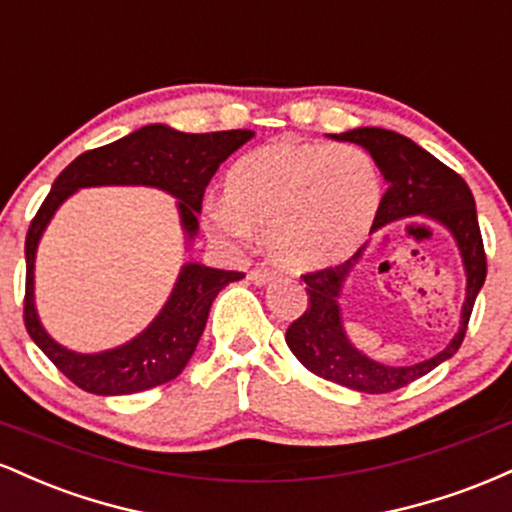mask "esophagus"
<instances>
[{
	"mask_svg": "<svg viewBox=\"0 0 512 512\" xmlns=\"http://www.w3.org/2000/svg\"><path fill=\"white\" fill-rule=\"evenodd\" d=\"M276 276V272L272 267H255V269H250V274H248V279L252 281V284H267V281H272Z\"/></svg>",
	"mask_w": 512,
	"mask_h": 512,
	"instance_id": "obj_1",
	"label": "esophagus"
}]
</instances>
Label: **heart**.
I'll return each mask as SVG.
<instances>
[{
  "mask_svg": "<svg viewBox=\"0 0 512 512\" xmlns=\"http://www.w3.org/2000/svg\"><path fill=\"white\" fill-rule=\"evenodd\" d=\"M378 161L356 144H267L226 173V199L207 207L223 243L243 245L264 226L267 248L291 269L342 262L363 243L383 204Z\"/></svg>",
  "mask_w": 512,
  "mask_h": 512,
  "instance_id": "1",
  "label": "heart"
}]
</instances>
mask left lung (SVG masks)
<instances>
[{
	"label": "left lung",
	"instance_id": "obj_1",
	"mask_svg": "<svg viewBox=\"0 0 512 512\" xmlns=\"http://www.w3.org/2000/svg\"><path fill=\"white\" fill-rule=\"evenodd\" d=\"M334 139L368 149L370 156L378 161V168L383 170L387 190L373 228L404 219V216L428 214L445 228H450L460 245L464 269H467V301L462 305L460 332L440 354L404 368L370 361L368 356L351 346L344 334L337 298L346 274L354 267L361 252L334 267L301 274L305 293H308V305H305L303 315L293 320L286 330V344L293 356L320 378L351 387V390L368 392V395H385V392H395L399 387H407L419 380L421 375L431 373L462 346L474 301H477L486 279L484 240H481L477 207H474V197L467 182L455 170L440 163L436 156L421 149L419 144L392 129L380 127H358L351 132L334 134Z\"/></svg>",
	"mask_w": 512,
	"mask_h": 512
}]
</instances>
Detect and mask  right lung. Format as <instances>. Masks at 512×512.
<instances>
[{"mask_svg":"<svg viewBox=\"0 0 512 512\" xmlns=\"http://www.w3.org/2000/svg\"><path fill=\"white\" fill-rule=\"evenodd\" d=\"M252 139L250 129L185 134L163 125L137 129L125 139L76 156L52 182L26 233V296L23 325L60 373L91 395H134L178 378L195 354L216 293L243 272L185 264L166 308L137 339L103 354H74L52 342L33 308V262L38 240L57 207L79 187L151 185L178 197L182 228L197 233V211L214 173L233 151Z\"/></svg>","mask_w":512,"mask_h":512,"instance_id":"obj_1","label":"right lung"}]
</instances>
